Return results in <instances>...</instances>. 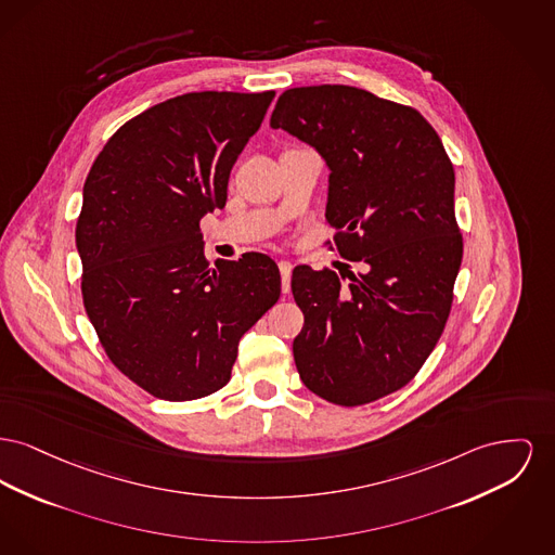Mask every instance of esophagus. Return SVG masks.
<instances>
[{
	"label": "esophagus",
	"mask_w": 555,
	"mask_h": 555,
	"mask_svg": "<svg viewBox=\"0 0 555 555\" xmlns=\"http://www.w3.org/2000/svg\"><path fill=\"white\" fill-rule=\"evenodd\" d=\"M279 270H281V281H283V294H289V289H292V270H294L292 261H279Z\"/></svg>",
	"instance_id": "esophagus-1"
}]
</instances>
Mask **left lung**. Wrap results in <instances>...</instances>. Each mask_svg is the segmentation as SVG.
Returning <instances> with one entry per match:
<instances>
[{"instance_id": "obj_1", "label": "left lung", "mask_w": 555, "mask_h": 555, "mask_svg": "<svg viewBox=\"0 0 555 555\" xmlns=\"http://www.w3.org/2000/svg\"><path fill=\"white\" fill-rule=\"evenodd\" d=\"M270 126L321 153L326 245L362 263L348 285L331 268L295 266L297 373L339 406L379 400L420 373L451 314L463 258L455 169L420 111L352 86L287 90Z\"/></svg>"}]
</instances>
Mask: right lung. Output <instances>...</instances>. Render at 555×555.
Listing matches in <instances>:
<instances>
[{
	"label": "right lung",
	"mask_w": 555,
	"mask_h": 555,
	"mask_svg": "<svg viewBox=\"0 0 555 555\" xmlns=\"http://www.w3.org/2000/svg\"><path fill=\"white\" fill-rule=\"evenodd\" d=\"M274 92H191L135 115L100 151L75 227L81 295L111 362L155 398L230 382L238 339L281 295L266 254H203L201 218L227 205L230 169Z\"/></svg>",
	"instance_id": "1"
}]
</instances>
